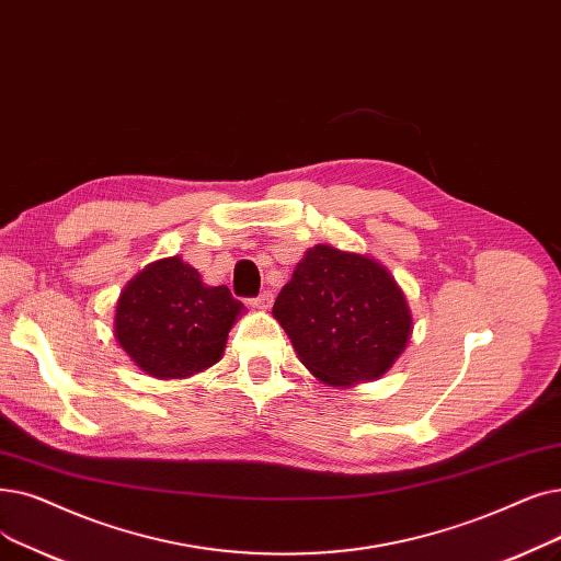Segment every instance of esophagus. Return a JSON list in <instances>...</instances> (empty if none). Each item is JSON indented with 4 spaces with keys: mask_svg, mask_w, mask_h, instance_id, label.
Segmentation results:
<instances>
[{
    "mask_svg": "<svg viewBox=\"0 0 561 561\" xmlns=\"http://www.w3.org/2000/svg\"><path fill=\"white\" fill-rule=\"evenodd\" d=\"M252 305H254L256 309H271V307H273V294H271V290H263L261 296H256V298L252 300Z\"/></svg>",
    "mask_w": 561,
    "mask_h": 561,
    "instance_id": "34e87169",
    "label": "esophagus"
}]
</instances>
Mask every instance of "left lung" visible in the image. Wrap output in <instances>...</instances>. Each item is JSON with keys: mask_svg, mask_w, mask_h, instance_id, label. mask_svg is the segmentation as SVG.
<instances>
[{"mask_svg": "<svg viewBox=\"0 0 561 561\" xmlns=\"http://www.w3.org/2000/svg\"><path fill=\"white\" fill-rule=\"evenodd\" d=\"M273 316L305 367L334 387L380 378L412 334L394 277L369 256L330 245L305 254L279 290Z\"/></svg>", "mask_w": 561, "mask_h": 561, "instance_id": "8db88e82", "label": "left lung"}]
</instances>
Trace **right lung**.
Listing matches in <instances>:
<instances>
[{"instance_id": "obj_1", "label": "right lung", "mask_w": 561, "mask_h": 561, "mask_svg": "<svg viewBox=\"0 0 561 561\" xmlns=\"http://www.w3.org/2000/svg\"><path fill=\"white\" fill-rule=\"evenodd\" d=\"M240 311L227 286H206L181 256L160 259L121 290L114 336L149 376L187 378L222 357Z\"/></svg>"}]
</instances>
